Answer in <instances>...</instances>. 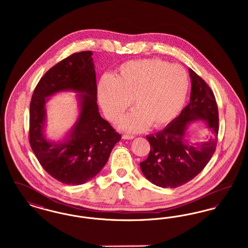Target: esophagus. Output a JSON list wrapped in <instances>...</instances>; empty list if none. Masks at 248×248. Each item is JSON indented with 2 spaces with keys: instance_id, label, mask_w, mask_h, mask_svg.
I'll list each match as a JSON object with an SVG mask.
<instances>
[{
  "instance_id": "34e87169",
  "label": "esophagus",
  "mask_w": 248,
  "mask_h": 248,
  "mask_svg": "<svg viewBox=\"0 0 248 248\" xmlns=\"http://www.w3.org/2000/svg\"><path fill=\"white\" fill-rule=\"evenodd\" d=\"M135 137L132 135H127V134H124L123 135V139L124 140H133Z\"/></svg>"
}]
</instances>
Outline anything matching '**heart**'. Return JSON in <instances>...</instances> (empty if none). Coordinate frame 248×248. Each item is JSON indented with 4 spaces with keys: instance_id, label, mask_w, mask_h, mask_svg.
I'll return each instance as SVG.
<instances>
[{
    "instance_id": "1",
    "label": "heart",
    "mask_w": 248,
    "mask_h": 248,
    "mask_svg": "<svg viewBox=\"0 0 248 248\" xmlns=\"http://www.w3.org/2000/svg\"><path fill=\"white\" fill-rule=\"evenodd\" d=\"M189 76L183 67L159 59L130 60L113 76H104L97 94L107 118L117 121L131 106L136 108L122 122V127L140 132L162 127L177 116L185 103Z\"/></svg>"
}]
</instances>
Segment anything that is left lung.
Masks as SVG:
<instances>
[{
    "mask_svg": "<svg viewBox=\"0 0 248 248\" xmlns=\"http://www.w3.org/2000/svg\"><path fill=\"white\" fill-rule=\"evenodd\" d=\"M190 101L165 129L147 137L151 151L140 163L142 173L154 185L177 188L196 177L210 161L217 148L218 109L215 94L200 76L189 69ZM193 119H205L210 139L193 145L186 144L185 131Z\"/></svg>",
    "mask_w": 248,
    "mask_h": 248,
    "instance_id": "1",
    "label": "left lung"
}]
</instances>
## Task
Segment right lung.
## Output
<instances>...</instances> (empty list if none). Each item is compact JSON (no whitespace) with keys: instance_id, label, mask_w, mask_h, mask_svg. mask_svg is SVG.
Here are the masks:
<instances>
[{"instance_id":"add662e5","label":"right lung","mask_w":248,"mask_h":248,"mask_svg":"<svg viewBox=\"0 0 248 248\" xmlns=\"http://www.w3.org/2000/svg\"><path fill=\"white\" fill-rule=\"evenodd\" d=\"M91 56V51L74 53L53 66L37 83L30 104L31 150L48 174L67 185L83 184L97 175L121 140V135L98 112ZM69 89L83 93L80 116L65 142L50 143L42 136L45 98Z\"/></svg>"}]
</instances>
